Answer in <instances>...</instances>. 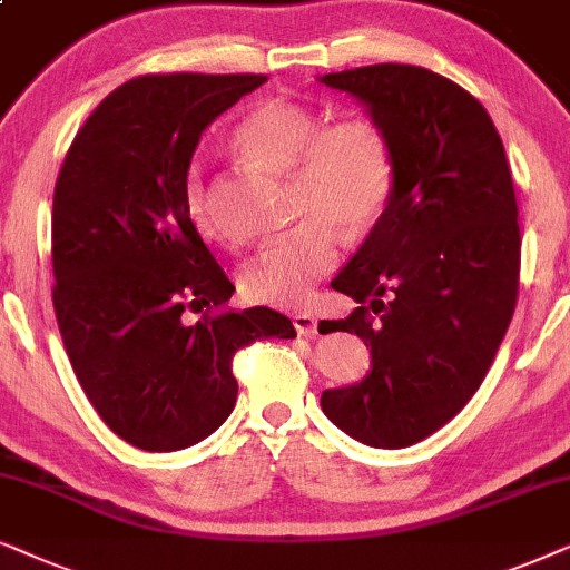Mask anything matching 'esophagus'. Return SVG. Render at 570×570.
Returning a JSON list of instances; mask_svg holds the SVG:
<instances>
[{
    "mask_svg": "<svg viewBox=\"0 0 570 570\" xmlns=\"http://www.w3.org/2000/svg\"><path fill=\"white\" fill-rule=\"evenodd\" d=\"M292 323L299 336H315L317 333V317L313 313H294Z\"/></svg>",
    "mask_w": 570,
    "mask_h": 570,
    "instance_id": "34e87169",
    "label": "esophagus"
}]
</instances>
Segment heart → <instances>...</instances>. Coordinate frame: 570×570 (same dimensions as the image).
<instances>
[{
	"mask_svg": "<svg viewBox=\"0 0 570 570\" xmlns=\"http://www.w3.org/2000/svg\"><path fill=\"white\" fill-rule=\"evenodd\" d=\"M234 148L247 161L292 177L297 229L245 261L237 284L255 305L297 307L336 268L338 229L362 237L381 222L396 189V156L389 132L367 114H346L323 125L321 114L289 101L257 104L234 130ZM181 197L203 239L232 247L206 171L189 166Z\"/></svg>",
	"mask_w": 570,
	"mask_h": 570,
	"instance_id": "obj_1",
	"label": "heart"
}]
</instances>
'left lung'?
Segmentation results:
<instances>
[{
  "label": "left lung",
  "mask_w": 570,
  "mask_h": 570,
  "mask_svg": "<svg viewBox=\"0 0 570 570\" xmlns=\"http://www.w3.org/2000/svg\"><path fill=\"white\" fill-rule=\"evenodd\" d=\"M321 82L367 104L396 156L389 210L331 284L360 305L333 331L356 333L373 370L325 391L321 406L360 443L406 449L469 404L513 317L511 166L484 106L443 75L389 62Z\"/></svg>",
  "instance_id": "1"
}]
</instances>
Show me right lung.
I'll use <instances>...</instances> for the list:
<instances>
[{"label": "right lung", "mask_w": 570, "mask_h": 570, "mask_svg": "<svg viewBox=\"0 0 570 570\" xmlns=\"http://www.w3.org/2000/svg\"><path fill=\"white\" fill-rule=\"evenodd\" d=\"M265 75H140L111 90L67 150L51 210L55 313L106 428L142 451H179L237 401L232 360L294 338L268 307L234 313V284L189 222L181 185L200 135ZM187 308L203 312L185 324Z\"/></svg>", "instance_id": "right-lung-1"}]
</instances>
